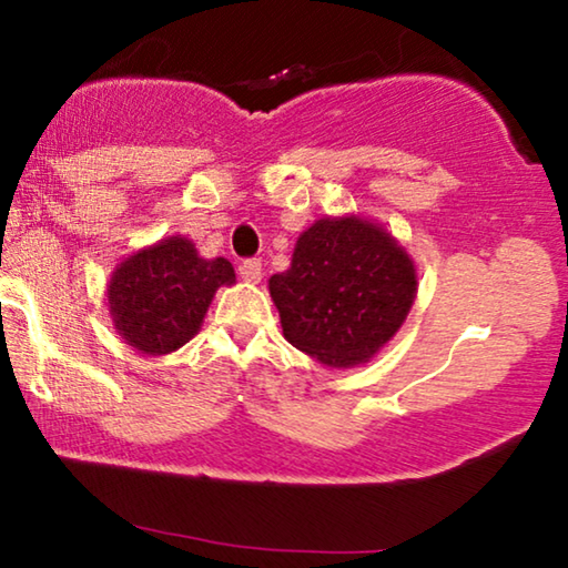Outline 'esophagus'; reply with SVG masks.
<instances>
[{
    "label": "esophagus",
    "mask_w": 568,
    "mask_h": 568,
    "mask_svg": "<svg viewBox=\"0 0 568 568\" xmlns=\"http://www.w3.org/2000/svg\"><path fill=\"white\" fill-rule=\"evenodd\" d=\"M237 271H240V276L245 278V282H251V284L261 282V261H258V258H245V261H240Z\"/></svg>",
    "instance_id": "esophagus-1"
}]
</instances>
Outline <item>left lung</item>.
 <instances>
[{
    "label": "left lung",
    "mask_w": 568,
    "mask_h": 568,
    "mask_svg": "<svg viewBox=\"0 0 568 568\" xmlns=\"http://www.w3.org/2000/svg\"><path fill=\"white\" fill-rule=\"evenodd\" d=\"M284 338L331 367L367 362L395 336L416 297V268L383 227L321 220L292 266L268 282Z\"/></svg>",
    "instance_id": "8db88e82"
}]
</instances>
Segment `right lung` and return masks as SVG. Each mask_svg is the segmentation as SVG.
<instances>
[{
  "instance_id": "add662e5",
  "label": "right lung",
  "mask_w": 568,
  "mask_h": 568,
  "mask_svg": "<svg viewBox=\"0 0 568 568\" xmlns=\"http://www.w3.org/2000/svg\"><path fill=\"white\" fill-rule=\"evenodd\" d=\"M235 282L224 258H199L185 237L162 240L123 261L108 286L115 328L142 354H170L196 336L214 292Z\"/></svg>"
}]
</instances>
